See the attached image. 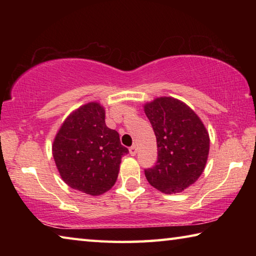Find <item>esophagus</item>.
Here are the masks:
<instances>
[{
	"mask_svg": "<svg viewBox=\"0 0 256 256\" xmlns=\"http://www.w3.org/2000/svg\"><path fill=\"white\" fill-rule=\"evenodd\" d=\"M128 150H130V154H131V156H136V151L138 150H136V146H132Z\"/></svg>",
	"mask_w": 256,
	"mask_h": 256,
	"instance_id": "1",
	"label": "esophagus"
}]
</instances>
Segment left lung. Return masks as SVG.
Here are the masks:
<instances>
[{"mask_svg": "<svg viewBox=\"0 0 256 256\" xmlns=\"http://www.w3.org/2000/svg\"><path fill=\"white\" fill-rule=\"evenodd\" d=\"M144 112L157 138L158 159L144 170L149 184L164 194L180 193L204 170L210 138L192 108L172 97L144 104Z\"/></svg>", "mask_w": 256, "mask_h": 256, "instance_id": "obj_1", "label": "left lung"}]
</instances>
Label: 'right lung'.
<instances>
[{
  "label": "right lung",
  "instance_id": "1",
  "mask_svg": "<svg viewBox=\"0 0 256 256\" xmlns=\"http://www.w3.org/2000/svg\"><path fill=\"white\" fill-rule=\"evenodd\" d=\"M60 178L71 188L100 196L114 186L122 157L128 152L120 134L107 128L105 108L90 102L73 110L52 144Z\"/></svg>",
  "mask_w": 256,
  "mask_h": 256
}]
</instances>
